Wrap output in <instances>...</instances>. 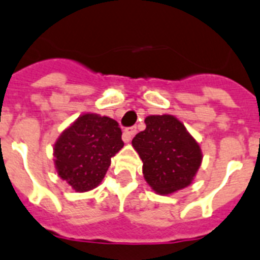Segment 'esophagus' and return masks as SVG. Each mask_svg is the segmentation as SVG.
<instances>
[{
    "mask_svg": "<svg viewBox=\"0 0 260 260\" xmlns=\"http://www.w3.org/2000/svg\"><path fill=\"white\" fill-rule=\"evenodd\" d=\"M136 132H137V128L136 127L125 128V129L123 131V140H124L125 142H129L131 140H132L133 136L136 135Z\"/></svg>",
    "mask_w": 260,
    "mask_h": 260,
    "instance_id": "esophagus-1",
    "label": "esophagus"
}]
</instances>
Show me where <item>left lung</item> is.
<instances>
[{"label": "left lung", "mask_w": 260, "mask_h": 260, "mask_svg": "<svg viewBox=\"0 0 260 260\" xmlns=\"http://www.w3.org/2000/svg\"><path fill=\"white\" fill-rule=\"evenodd\" d=\"M145 123L146 129L136 135L132 145L144 163L147 185L159 195L187 187L203 160L196 140L173 115H150Z\"/></svg>", "instance_id": "left-lung-1"}]
</instances>
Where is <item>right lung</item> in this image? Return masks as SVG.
Wrapping results in <instances>:
<instances>
[{"instance_id":"right-lung-1","label":"right lung","mask_w":260,"mask_h":260,"mask_svg":"<svg viewBox=\"0 0 260 260\" xmlns=\"http://www.w3.org/2000/svg\"><path fill=\"white\" fill-rule=\"evenodd\" d=\"M123 146L118 122L99 114H83L53 145L57 174L77 192L93 190L105 177L111 157Z\"/></svg>"}]
</instances>
